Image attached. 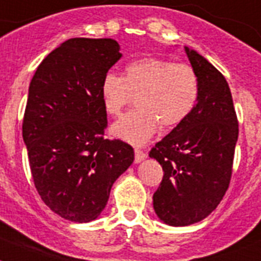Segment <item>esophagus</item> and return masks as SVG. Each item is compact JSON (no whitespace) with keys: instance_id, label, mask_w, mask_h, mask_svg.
Returning a JSON list of instances; mask_svg holds the SVG:
<instances>
[{"instance_id":"obj_1","label":"esophagus","mask_w":261,"mask_h":261,"mask_svg":"<svg viewBox=\"0 0 261 261\" xmlns=\"http://www.w3.org/2000/svg\"><path fill=\"white\" fill-rule=\"evenodd\" d=\"M147 158V154L146 152H143L142 150H135V162L137 164H139V162H142L143 160H146Z\"/></svg>"}]
</instances>
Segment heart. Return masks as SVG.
<instances>
[{
  "mask_svg": "<svg viewBox=\"0 0 261 261\" xmlns=\"http://www.w3.org/2000/svg\"><path fill=\"white\" fill-rule=\"evenodd\" d=\"M100 96L110 115H119L137 96L138 109L116 120L110 131L118 139L141 146L160 124L171 128L189 116L198 97V79L190 65L145 57L127 65L124 77L109 72L101 80Z\"/></svg>",
  "mask_w": 261,
  "mask_h": 261,
  "instance_id": "1",
  "label": "heart"
}]
</instances>
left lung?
Wrapping results in <instances>:
<instances>
[{
	"label": "left lung",
	"instance_id": "8db88e82",
	"mask_svg": "<svg viewBox=\"0 0 261 261\" xmlns=\"http://www.w3.org/2000/svg\"><path fill=\"white\" fill-rule=\"evenodd\" d=\"M198 79L194 109L150 151L164 178L152 196L161 221L188 226L215 211L229 186L239 123L229 86L204 56L185 46Z\"/></svg>",
	"mask_w": 261,
	"mask_h": 261
}]
</instances>
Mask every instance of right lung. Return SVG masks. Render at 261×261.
I'll use <instances>...</instances> for the list:
<instances>
[{"label":"right lung","instance_id":"add662e5","mask_svg":"<svg viewBox=\"0 0 261 261\" xmlns=\"http://www.w3.org/2000/svg\"><path fill=\"white\" fill-rule=\"evenodd\" d=\"M112 39H71L41 61L29 86L22 138L35 186L56 215L96 220L134 150L105 139L101 80L122 57Z\"/></svg>","mask_w":261,"mask_h":261}]
</instances>
